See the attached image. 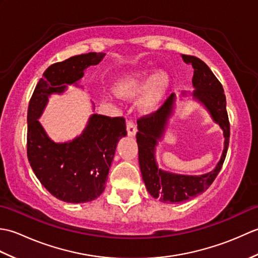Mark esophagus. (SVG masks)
<instances>
[{
	"mask_svg": "<svg viewBox=\"0 0 258 258\" xmlns=\"http://www.w3.org/2000/svg\"><path fill=\"white\" fill-rule=\"evenodd\" d=\"M126 131H127V135L130 138H134L136 133H138V128H136L133 122H127V124H126Z\"/></svg>",
	"mask_w": 258,
	"mask_h": 258,
	"instance_id": "34e87169",
	"label": "esophagus"
}]
</instances>
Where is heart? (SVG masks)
Wrapping results in <instances>:
<instances>
[{"instance_id": "b5f03b06", "label": "heart", "mask_w": 258, "mask_h": 258, "mask_svg": "<svg viewBox=\"0 0 258 258\" xmlns=\"http://www.w3.org/2000/svg\"><path fill=\"white\" fill-rule=\"evenodd\" d=\"M172 78L166 70L143 69L124 74L115 82L114 92L119 97L139 94L136 106L143 114H152L161 107L171 89Z\"/></svg>"}]
</instances>
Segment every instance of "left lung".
<instances>
[{
    "instance_id": "8db88e82",
    "label": "left lung",
    "mask_w": 258,
    "mask_h": 258,
    "mask_svg": "<svg viewBox=\"0 0 258 258\" xmlns=\"http://www.w3.org/2000/svg\"><path fill=\"white\" fill-rule=\"evenodd\" d=\"M186 64L194 69L193 92L183 91L179 100L191 98L199 103L210 115L214 123L223 131L224 149L220 161L212 172L202 175L177 174L158 167L156 151L158 143L164 140L166 130L176 109L175 94L169 96L163 106L150 116H144L138 120L136 142L139 145V163L142 177L149 193L163 203H179L195 197L210 187L220 173L229 143V122L226 112V97L223 86L210 68L195 56L180 55Z\"/></svg>"
}]
</instances>
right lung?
I'll list each match as a JSON object with an SVG mask.
<instances>
[{"label": "right lung", "mask_w": 258, "mask_h": 258, "mask_svg": "<svg viewBox=\"0 0 258 258\" xmlns=\"http://www.w3.org/2000/svg\"><path fill=\"white\" fill-rule=\"evenodd\" d=\"M105 55L91 52L51 65L38 81L27 109L31 167L53 196L67 203L91 202L103 193L118 141L127 135L125 119L93 113L83 132L68 142H54L38 119L52 95L64 94L69 85L83 89L85 71Z\"/></svg>", "instance_id": "right-lung-1"}]
</instances>
